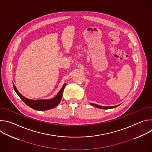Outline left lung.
<instances>
[{"label":"left lung","mask_w":152,"mask_h":152,"mask_svg":"<svg viewBox=\"0 0 152 152\" xmlns=\"http://www.w3.org/2000/svg\"><path fill=\"white\" fill-rule=\"evenodd\" d=\"M91 104L95 106V107H97L98 108H100V109H104V110H107V109H111V108H114V107H116L118 106V105H117V106H99L98 104H94V103H91Z\"/></svg>","instance_id":"8db88e82"}]
</instances>
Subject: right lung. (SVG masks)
I'll return each mask as SVG.
<instances>
[{"label":"right lung","mask_w":152,"mask_h":152,"mask_svg":"<svg viewBox=\"0 0 152 152\" xmlns=\"http://www.w3.org/2000/svg\"><path fill=\"white\" fill-rule=\"evenodd\" d=\"M66 83H64L61 90L59 91L57 96L54 97L53 99H49V100H32L26 99L24 96L21 95L17 90L15 85H14V89L20 98L28 106L31 107V108L35 110L38 111H45L52 109V108L56 107L58 105L59 102L61 100L62 97L63 91L64 90L65 86H66Z\"/></svg>","instance_id":"right-lung-1"}]
</instances>
